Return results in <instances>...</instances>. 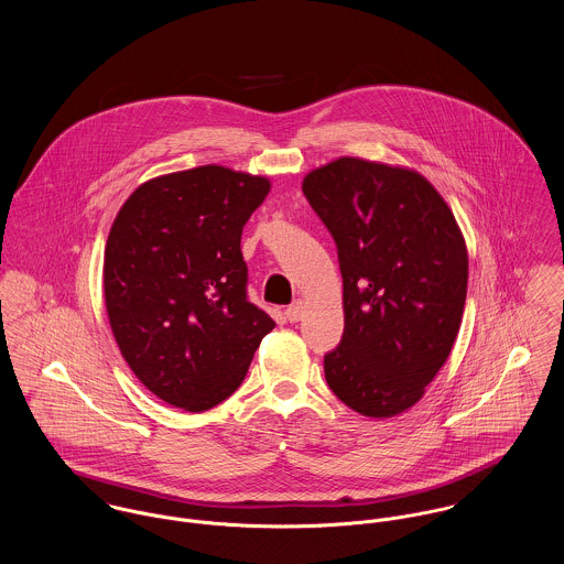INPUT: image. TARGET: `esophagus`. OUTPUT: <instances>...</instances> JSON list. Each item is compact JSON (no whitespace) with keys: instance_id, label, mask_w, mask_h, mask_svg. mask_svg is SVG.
<instances>
[{"instance_id":"34e87169","label":"esophagus","mask_w":564,"mask_h":564,"mask_svg":"<svg viewBox=\"0 0 564 564\" xmlns=\"http://www.w3.org/2000/svg\"><path fill=\"white\" fill-rule=\"evenodd\" d=\"M286 319L291 323L300 322L302 319V315H304V302L302 300H295L289 308H286Z\"/></svg>"}]
</instances>
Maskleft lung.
<instances>
[{
  "mask_svg": "<svg viewBox=\"0 0 564 564\" xmlns=\"http://www.w3.org/2000/svg\"><path fill=\"white\" fill-rule=\"evenodd\" d=\"M338 249L345 329L325 354L332 393L389 419L412 408L458 336L469 278L465 237L416 171L343 156L302 184Z\"/></svg>",
  "mask_w": 564,
  "mask_h": 564,
  "instance_id": "1",
  "label": "left lung"
}]
</instances>
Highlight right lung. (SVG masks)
<instances>
[{
    "instance_id": "right-lung-1",
    "label": "right lung",
    "mask_w": 564,
    "mask_h": 564,
    "mask_svg": "<svg viewBox=\"0 0 564 564\" xmlns=\"http://www.w3.org/2000/svg\"><path fill=\"white\" fill-rule=\"evenodd\" d=\"M262 175L204 164L143 182L104 251V300L121 356L159 400L202 412L228 400L275 322L247 302L242 226Z\"/></svg>"
}]
</instances>
